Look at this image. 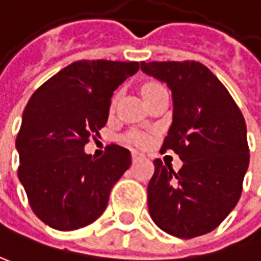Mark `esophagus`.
<instances>
[{
	"label": "esophagus",
	"instance_id": "esophagus-1",
	"mask_svg": "<svg viewBox=\"0 0 261 261\" xmlns=\"http://www.w3.org/2000/svg\"><path fill=\"white\" fill-rule=\"evenodd\" d=\"M142 158H144L142 153H140V151H132V160H134V162H138V160Z\"/></svg>",
	"mask_w": 261,
	"mask_h": 261
}]
</instances>
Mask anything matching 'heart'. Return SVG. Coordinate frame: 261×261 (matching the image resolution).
<instances>
[{"label": "heart", "mask_w": 261, "mask_h": 261, "mask_svg": "<svg viewBox=\"0 0 261 261\" xmlns=\"http://www.w3.org/2000/svg\"><path fill=\"white\" fill-rule=\"evenodd\" d=\"M156 86H160V84L147 83L144 87H142V92H145V90H148V89H153V87H156ZM130 141H132L134 144H137L138 147H145L150 140H148V137H147V135H142V134H134V135H130Z\"/></svg>", "instance_id": "obj_1"}]
</instances>
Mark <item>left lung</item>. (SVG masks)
Listing matches in <instances>:
<instances>
[{
  "instance_id": "8db88e82",
  "label": "left lung",
  "mask_w": 261,
  "mask_h": 261,
  "mask_svg": "<svg viewBox=\"0 0 261 261\" xmlns=\"http://www.w3.org/2000/svg\"><path fill=\"white\" fill-rule=\"evenodd\" d=\"M172 90V124L162 150L182 160L175 172L154 160L148 211L163 232L192 239L210 233L242 195L250 163L247 124L229 90L200 62H141Z\"/></svg>"
}]
</instances>
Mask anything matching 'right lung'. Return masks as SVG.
<instances>
[{
  "label": "right lung",
  "mask_w": 261,
  "mask_h": 261,
  "mask_svg": "<svg viewBox=\"0 0 261 261\" xmlns=\"http://www.w3.org/2000/svg\"><path fill=\"white\" fill-rule=\"evenodd\" d=\"M140 62L77 61L41 84L27 103L16 138L17 177L31 210L56 230L93 223L110 192L129 169L124 147L110 144L102 158L84 153L108 121L111 96Z\"/></svg>",
  "instance_id": "obj_1"
}]
</instances>
